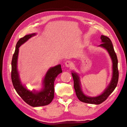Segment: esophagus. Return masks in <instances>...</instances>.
<instances>
[{"mask_svg": "<svg viewBox=\"0 0 127 127\" xmlns=\"http://www.w3.org/2000/svg\"><path fill=\"white\" fill-rule=\"evenodd\" d=\"M65 66H66L67 67L69 68V67H72L73 66V64L70 61H67L66 63H65Z\"/></svg>", "mask_w": 127, "mask_h": 127, "instance_id": "34e87169", "label": "esophagus"}]
</instances>
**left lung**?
I'll list each match as a JSON object with an SVG mask.
<instances>
[{"instance_id": "left-lung-1", "label": "left lung", "mask_w": 127, "mask_h": 127, "mask_svg": "<svg viewBox=\"0 0 127 127\" xmlns=\"http://www.w3.org/2000/svg\"><path fill=\"white\" fill-rule=\"evenodd\" d=\"M102 43L99 45L102 47L106 49L111 56L113 62V76L112 80L109 86L103 93L97 97H88L83 94L80 86V82L78 76L75 73H72L73 79H74V87L75 90L76 94L78 98L80 101L89 104H99L109 96V95L112 93L117 86L119 79V70L118 67V59L117 56L113 47V44L110 38L107 36L102 35L101 37Z\"/></svg>"}]
</instances>
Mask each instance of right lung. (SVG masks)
<instances>
[{"label": "right lung", "instance_id": "1", "mask_svg": "<svg viewBox=\"0 0 127 127\" xmlns=\"http://www.w3.org/2000/svg\"><path fill=\"white\" fill-rule=\"evenodd\" d=\"M35 34H31L22 37L18 41L11 61V78L14 87L17 94L29 105L41 106L48 105L54 97V82L57 76L63 72L61 65L51 68L47 72L44 80V88L41 92H31L23 87L19 79L17 69V61L19 47Z\"/></svg>", "mask_w": 127, "mask_h": 127}]
</instances>
